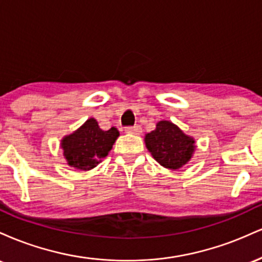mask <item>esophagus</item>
<instances>
[{
	"mask_svg": "<svg viewBox=\"0 0 262 262\" xmlns=\"http://www.w3.org/2000/svg\"><path fill=\"white\" fill-rule=\"evenodd\" d=\"M125 133L141 134V128L139 127V125H134V127H127V128H125Z\"/></svg>",
	"mask_w": 262,
	"mask_h": 262,
	"instance_id": "obj_1",
	"label": "esophagus"
}]
</instances>
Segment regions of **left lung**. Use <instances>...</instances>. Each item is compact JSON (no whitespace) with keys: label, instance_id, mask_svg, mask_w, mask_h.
<instances>
[{"label":"left lung","instance_id":"left-lung-1","mask_svg":"<svg viewBox=\"0 0 262 262\" xmlns=\"http://www.w3.org/2000/svg\"><path fill=\"white\" fill-rule=\"evenodd\" d=\"M146 149L165 169L179 170L191 160L196 140L170 121L156 123V128L144 138Z\"/></svg>","mask_w":262,"mask_h":262}]
</instances>
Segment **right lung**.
<instances>
[{"instance_id":"right-lung-1","label":"right lung","mask_w":262,"mask_h":262,"mask_svg":"<svg viewBox=\"0 0 262 262\" xmlns=\"http://www.w3.org/2000/svg\"><path fill=\"white\" fill-rule=\"evenodd\" d=\"M118 137L117 128L102 130L97 121L90 118L73 133L65 135L60 148L69 166L89 171L106 158Z\"/></svg>"}]
</instances>
